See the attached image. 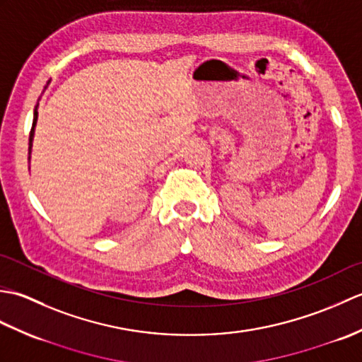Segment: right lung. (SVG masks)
I'll list each match as a JSON object with an SVG mask.
<instances>
[{
    "label": "right lung",
    "mask_w": 362,
    "mask_h": 362,
    "mask_svg": "<svg viewBox=\"0 0 362 362\" xmlns=\"http://www.w3.org/2000/svg\"><path fill=\"white\" fill-rule=\"evenodd\" d=\"M48 86H49V81L46 82V86H45V90L48 88ZM43 90V91H45ZM38 101H40V98H38ZM38 101H37V104H35V107H34V119H33V129H30V134H29V156H28V161H30V151H33V141H34V134H35V126H37V118H38V112H37V109H38Z\"/></svg>",
    "instance_id": "1"
}]
</instances>
